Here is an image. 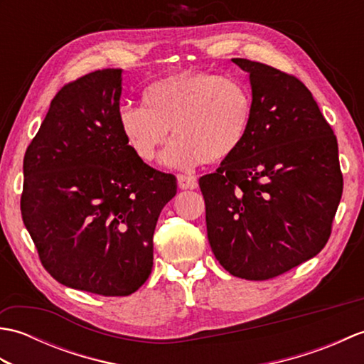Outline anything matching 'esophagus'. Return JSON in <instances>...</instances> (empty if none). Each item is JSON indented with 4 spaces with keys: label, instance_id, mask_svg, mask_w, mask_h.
Masks as SVG:
<instances>
[{
    "label": "esophagus",
    "instance_id": "34e87169",
    "mask_svg": "<svg viewBox=\"0 0 364 364\" xmlns=\"http://www.w3.org/2000/svg\"><path fill=\"white\" fill-rule=\"evenodd\" d=\"M178 186L180 189H196L198 181L194 175H178Z\"/></svg>",
    "mask_w": 364,
    "mask_h": 364
}]
</instances>
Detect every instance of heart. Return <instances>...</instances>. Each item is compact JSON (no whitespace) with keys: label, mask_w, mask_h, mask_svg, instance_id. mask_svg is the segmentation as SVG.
Here are the masks:
<instances>
[{"label":"heart","mask_w":364,"mask_h":364,"mask_svg":"<svg viewBox=\"0 0 364 364\" xmlns=\"http://www.w3.org/2000/svg\"><path fill=\"white\" fill-rule=\"evenodd\" d=\"M144 106H122L119 127L137 158L150 162L166 142L172 167L214 164L235 154L249 134L253 119L250 87L235 76L181 72L150 84Z\"/></svg>","instance_id":"1"}]
</instances>
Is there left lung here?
Instances as JSON below:
<instances>
[{"label": "left lung", "instance_id": "left-lung-1", "mask_svg": "<svg viewBox=\"0 0 364 364\" xmlns=\"http://www.w3.org/2000/svg\"><path fill=\"white\" fill-rule=\"evenodd\" d=\"M233 63L250 75L253 119L241 149L198 180L208 241L231 275L269 280L326 247L343 196L338 142L296 76Z\"/></svg>", "mask_w": 364, "mask_h": 364}]
</instances>
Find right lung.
<instances>
[{
	"mask_svg": "<svg viewBox=\"0 0 364 364\" xmlns=\"http://www.w3.org/2000/svg\"><path fill=\"white\" fill-rule=\"evenodd\" d=\"M120 68L65 84L23 159L21 218L64 286L129 296L153 267V233L176 178L136 156L119 127Z\"/></svg>",
	"mask_w": 364,
	"mask_h": 364,
	"instance_id": "obj_1",
	"label": "right lung"
}]
</instances>
